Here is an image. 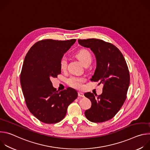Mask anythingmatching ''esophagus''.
I'll use <instances>...</instances> for the list:
<instances>
[{"mask_svg":"<svg viewBox=\"0 0 150 150\" xmlns=\"http://www.w3.org/2000/svg\"><path fill=\"white\" fill-rule=\"evenodd\" d=\"M78 97H84V95H83V94L82 93L78 92Z\"/></svg>","mask_w":150,"mask_h":150,"instance_id":"esophagus-1","label":"esophagus"}]
</instances>
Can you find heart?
I'll use <instances>...</instances> for the list:
<instances>
[{
	"label": "heart",
	"instance_id": "1",
	"mask_svg": "<svg viewBox=\"0 0 150 150\" xmlns=\"http://www.w3.org/2000/svg\"><path fill=\"white\" fill-rule=\"evenodd\" d=\"M76 57L80 60V61L83 64V65H86L87 64H90L92 60V56L90 52L85 49L79 50L76 54ZM68 60L65 56H62L59 61L60 68L62 70L66 69L67 67ZM68 84L70 87L75 89H81L83 87V83L85 82V79L82 76H71L68 79Z\"/></svg>",
	"mask_w": 150,
	"mask_h": 150
}]
</instances>
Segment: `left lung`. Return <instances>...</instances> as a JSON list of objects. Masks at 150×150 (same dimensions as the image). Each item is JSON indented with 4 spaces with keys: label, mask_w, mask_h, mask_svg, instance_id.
I'll return each instance as SVG.
<instances>
[{
    "label": "left lung",
    "mask_w": 150,
    "mask_h": 150,
    "mask_svg": "<svg viewBox=\"0 0 150 150\" xmlns=\"http://www.w3.org/2000/svg\"><path fill=\"white\" fill-rule=\"evenodd\" d=\"M79 44L90 48L94 53L97 67L91 81L103 83V93L95 95L86 93L84 96L91 102L85 116L94 123L112 119L123 105L130 83V75L126 60L120 51L113 44L100 39L78 40Z\"/></svg>",
    "instance_id": "left-lung-1"
}]
</instances>
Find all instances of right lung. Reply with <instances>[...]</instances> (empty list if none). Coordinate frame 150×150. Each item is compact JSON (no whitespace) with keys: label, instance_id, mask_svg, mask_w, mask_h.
Segmentation results:
<instances>
[{"label":"right lung","instance_id":"1","mask_svg":"<svg viewBox=\"0 0 150 150\" xmlns=\"http://www.w3.org/2000/svg\"><path fill=\"white\" fill-rule=\"evenodd\" d=\"M75 41V39L42 40L26 54L20 75L21 87L28 110L42 122L51 124L61 121L68 105L78 97L71 88L56 91L50 81L61 73L60 59Z\"/></svg>","mask_w":150,"mask_h":150}]
</instances>
